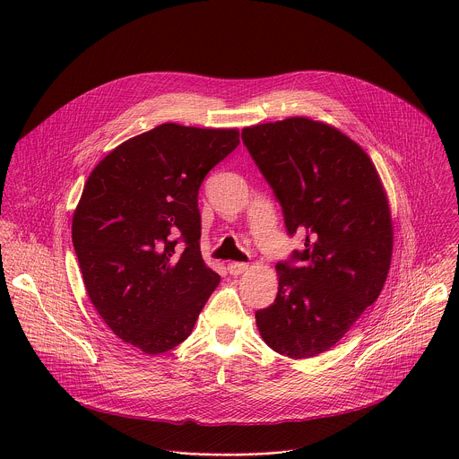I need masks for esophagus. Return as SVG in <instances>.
Returning <instances> with one entry per match:
<instances>
[{
  "label": "esophagus",
  "instance_id": "1",
  "mask_svg": "<svg viewBox=\"0 0 459 459\" xmlns=\"http://www.w3.org/2000/svg\"><path fill=\"white\" fill-rule=\"evenodd\" d=\"M247 268H249V264H247V263L235 262L228 264V272H230L231 275H240V273H244Z\"/></svg>",
  "mask_w": 459,
  "mask_h": 459
}]
</instances>
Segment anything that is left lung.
Segmentation results:
<instances>
[{"mask_svg":"<svg viewBox=\"0 0 459 459\" xmlns=\"http://www.w3.org/2000/svg\"><path fill=\"white\" fill-rule=\"evenodd\" d=\"M304 249L277 263L279 290L256 311L263 341L290 359L330 350L384 290L393 258L387 193L369 155L320 120L291 117L242 131Z\"/></svg>","mask_w":459,"mask_h":459,"instance_id":"8db88e82","label":"left lung"}]
</instances>
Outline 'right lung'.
Returning a JSON list of instances; mask_svg holds the SVG:
<instances>
[{"label": "right lung", "mask_w": 459, "mask_h": 459, "mask_svg": "<svg viewBox=\"0 0 459 459\" xmlns=\"http://www.w3.org/2000/svg\"><path fill=\"white\" fill-rule=\"evenodd\" d=\"M238 137L162 124L118 144L84 184L72 217L84 288L106 325L146 355L184 342L221 281L201 258L197 191Z\"/></svg>", "instance_id": "1"}]
</instances>
